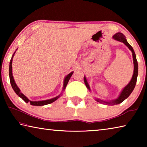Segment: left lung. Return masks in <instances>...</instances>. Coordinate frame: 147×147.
<instances>
[{
	"mask_svg": "<svg viewBox=\"0 0 147 147\" xmlns=\"http://www.w3.org/2000/svg\"><path fill=\"white\" fill-rule=\"evenodd\" d=\"M113 39L119 42H121V43H123L125 45H126V47H128V48L131 51V53H132L134 69V74H133L132 78H131L130 82L123 89V90H122V91L121 92V93L119 95L117 98H116L115 100H110V101H105L97 98H95L96 101H97L98 102L106 104V105L107 104H108V105H115V104H119L121 103L122 102H123L125 99L127 98L128 96H130V94L131 93V92L133 91L134 88H135L136 82H137V78H138V61H137L135 52H134L132 47H131L130 45L128 43V41L126 39V37L124 36L123 34L121 33V32H118V33L113 35ZM84 82H85L86 87L88 88L89 90L90 91L91 90L90 87L89 86V84L88 83L86 77L85 76L84 77Z\"/></svg>",
	"mask_w": 147,
	"mask_h": 147,
	"instance_id": "1",
	"label": "left lung"
}]
</instances>
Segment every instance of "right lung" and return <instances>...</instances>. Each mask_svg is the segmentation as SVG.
<instances>
[{"mask_svg": "<svg viewBox=\"0 0 147 147\" xmlns=\"http://www.w3.org/2000/svg\"><path fill=\"white\" fill-rule=\"evenodd\" d=\"M17 50H16V51H17ZM16 51H15V53H13V56H12V57H11V60H10V61H9V80H10V84H11V86L12 87V88H13V91L16 92V93L19 96V97H21L22 99H23V100L24 102H26V103L30 102V104L32 106H44V105H47V104L53 103V102H54V101H56L57 99H58L59 97V96L61 95L62 93H61L60 94H59V95L56 96V97L51 98V99H48V100H39V101H31V100H30L29 99L27 98L24 94L21 93V90H20V89L18 88V86H17L16 82H15V80H14L13 74H12V61H13V56H14L15 53H16ZM73 73H74L73 71L71 72V73H70L69 74H67V75L65 77L64 81H63V90H62V91L65 90V89L66 86H67V84L69 82V79H70V78L71 77L72 74H73Z\"/></svg>", "mask_w": 147, "mask_h": 147, "instance_id": "obj_1", "label": "right lung"}]
</instances>
